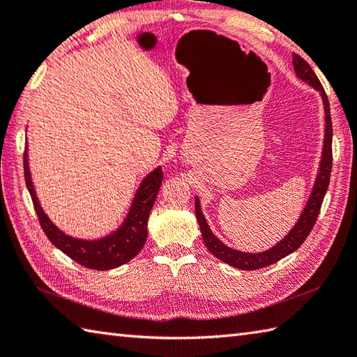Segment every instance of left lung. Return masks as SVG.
Listing matches in <instances>:
<instances>
[{
  "label": "left lung",
  "mask_w": 357,
  "mask_h": 357,
  "mask_svg": "<svg viewBox=\"0 0 357 357\" xmlns=\"http://www.w3.org/2000/svg\"><path fill=\"white\" fill-rule=\"evenodd\" d=\"M294 69L300 79L308 82L310 85H312L314 88L320 91V94H322V99H324V105H325V122H326L325 141H324V158H322V162H320L319 176L316 179V184H314L308 204H306L302 216H300V220L297 221V225L292 227L291 232L286 235L280 243L275 244L272 249L264 250L261 254H246V252H240V250L227 248L226 244H222L218 238H216V236L212 234L211 227H208L206 218L202 216L198 199L195 202V213H197L202 240H204L207 249L211 250L218 260L225 261L234 268L244 269V271H255L260 268H266L269 264L277 263L286 255H289L291 252L297 250L300 246H302L303 241L308 238L314 225H316L320 207H322V202L325 198V193L328 190V185H330L331 167H333V123H331V114H330V102H328L325 89L322 86V83H320V80L317 79L316 73L312 71V68L308 65V61L300 57L298 54H294Z\"/></svg>",
  "instance_id": "left-lung-1"
}]
</instances>
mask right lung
Here are the masks:
<instances>
[{"instance_id":"add662e5","label":"right lung","mask_w":357,"mask_h":357,"mask_svg":"<svg viewBox=\"0 0 357 357\" xmlns=\"http://www.w3.org/2000/svg\"><path fill=\"white\" fill-rule=\"evenodd\" d=\"M164 173L160 169H156L146 176L141 187L137 188V193L132 201L130 213L125 220L121 229H117L114 234L105 236L102 240L85 241L79 238H73L61 232L57 226L52 225V221L47 218L46 213L41 208L37 199V195L33 192V185L31 181L29 165H27V153H24V179L27 190L31 193L33 202V208L37 212L40 226L43 232L55 248H59L63 254H66L71 260L77 261L82 266L107 271L121 266L127 261L132 260L141 249L144 248L146 240V221L151 212V207L155 204L160 183H162Z\"/></svg>"}]
</instances>
